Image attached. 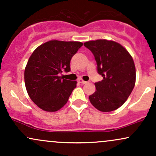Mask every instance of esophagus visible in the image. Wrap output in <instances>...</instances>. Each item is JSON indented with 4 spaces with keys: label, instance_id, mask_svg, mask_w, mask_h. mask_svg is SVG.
Segmentation results:
<instances>
[{
    "label": "esophagus",
    "instance_id": "obj_1",
    "mask_svg": "<svg viewBox=\"0 0 156 156\" xmlns=\"http://www.w3.org/2000/svg\"><path fill=\"white\" fill-rule=\"evenodd\" d=\"M78 82H79V83H83V84L87 83V81H85V80H83V79H81V78H79V79H78Z\"/></svg>",
    "mask_w": 156,
    "mask_h": 156
}]
</instances>
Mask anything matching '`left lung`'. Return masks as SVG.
I'll return each mask as SVG.
<instances>
[{
    "mask_svg": "<svg viewBox=\"0 0 156 156\" xmlns=\"http://www.w3.org/2000/svg\"><path fill=\"white\" fill-rule=\"evenodd\" d=\"M94 54L101 81L94 83L96 91L89 97L94 108L110 112L125 103L136 83V67L129 52L112 40L97 39L83 43Z\"/></svg>",
    "mask_w": 156,
    "mask_h": 156,
    "instance_id": "1",
    "label": "left lung"
}]
</instances>
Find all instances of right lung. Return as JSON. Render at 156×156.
<instances>
[{"instance_id": "obj_1", "label": "right lung", "mask_w": 156, "mask_h": 156, "mask_svg": "<svg viewBox=\"0 0 156 156\" xmlns=\"http://www.w3.org/2000/svg\"><path fill=\"white\" fill-rule=\"evenodd\" d=\"M82 45L80 42L53 39L37 47L30 56L25 85L31 101L44 112L62 108L76 87V80L64 79L60 74L69 72L71 58Z\"/></svg>"}]
</instances>
